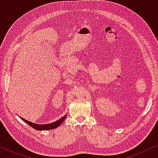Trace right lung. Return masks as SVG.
Segmentation results:
<instances>
[{
  "label": "right lung",
  "mask_w": 158,
  "mask_h": 158,
  "mask_svg": "<svg viewBox=\"0 0 158 158\" xmlns=\"http://www.w3.org/2000/svg\"><path fill=\"white\" fill-rule=\"evenodd\" d=\"M21 119H22L23 122H25L27 124H28L29 126H31V127H33L34 129H36V130H49V129H55L60 126V124H62V122H64V120L66 118V115H64L63 117H62L61 118H60L59 120L56 121V122L51 123V124H35V123H32L31 122H29V121L26 120L25 118H23L22 117H21Z\"/></svg>",
  "instance_id": "add662e5"
}]
</instances>
